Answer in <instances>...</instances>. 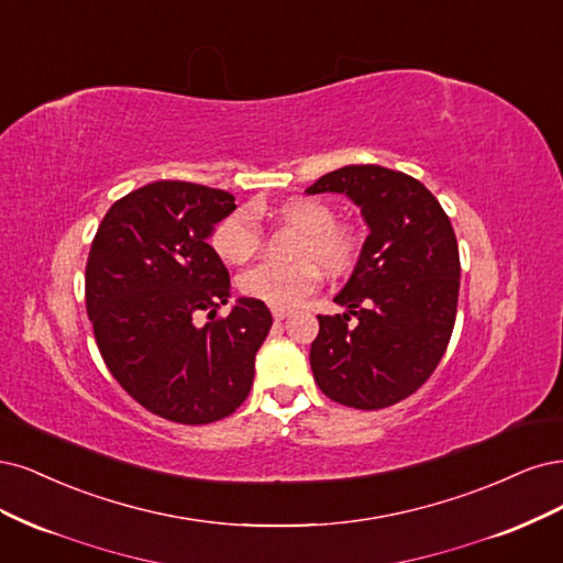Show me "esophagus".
<instances>
[{"mask_svg": "<svg viewBox=\"0 0 563 563\" xmlns=\"http://www.w3.org/2000/svg\"><path fill=\"white\" fill-rule=\"evenodd\" d=\"M289 316V311H287V308H274V320H285Z\"/></svg>", "mask_w": 563, "mask_h": 563, "instance_id": "esophagus-1", "label": "esophagus"}]
</instances>
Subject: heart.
Segmentation results:
<instances>
[{
    "instance_id": "obj_1",
    "label": "heart",
    "mask_w": 563,
    "mask_h": 563,
    "mask_svg": "<svg viewBox=\"0 0 563 563\" xmlns=\"http://www.w3.org/2000/svg\"><path fill=\"white\" fill-rule=\"evenodd\" d=\"M274 214L303 233L295 264L264 262L241 276L243 295L274 308L299 303L320 283V268L343 276L360 260V239L349 227L334 224V210L316 198H289ZM262 245L257 217L247 208L233 210L212 231V247L229 264H245Z\"/></svg>"
}]
</instances>
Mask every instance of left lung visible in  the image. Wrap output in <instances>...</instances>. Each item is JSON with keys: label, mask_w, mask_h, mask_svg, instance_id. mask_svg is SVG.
I'll list each match as a JSON object with an SVG mask.
<instances>
[{"label": "left lung", "mask_w": 563, "mask_h": 563, "mask_svg": "<svg viewBox=\"0 0 563 563\" xmlns=\"http://www.w3.org/2000/svg\"><path fill=\"white\" fill-rule=\"evenodd\" d=\"M306 194H346L369 229L334 297L346 313L318 316L313 378L339 405L390 407L426 384L449 346L461 285L456 233L419 179L384 166H343Z\"/></svg>", "instance_id": "left-lung-1"}]
</instances>
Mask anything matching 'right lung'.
I'll return each instance as SVG.
<instances>
[{"label":"right lung","instance_id":"add662e5","mask_svg":"<svg viewBox=\"0 0 563 563\" xmlns=\"http://www.w3.org/2000/svg\"><path fill=\"white\" fill-rule=\"evenodd\" d=\"M233 210L229 191L163 179L119 198L90 245L86 311L100 355L161 419L220 421L252 388L255 355L274 324L266 303L239 297L227 318L194 322L229 303V271L208 239Z\"/></svg>","mask_w":563,"mask_h":563}]
</instances>
